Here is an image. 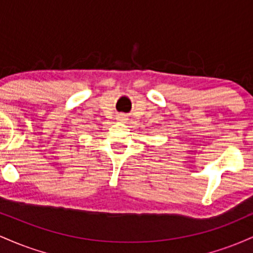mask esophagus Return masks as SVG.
<instances>
[{
	"label": "esophagus",
	"instance_id": "1",
	"mask_svg": "<svg viewBox=\"0 0 253 253\" xmlns=\"http://www.w3.org/2000/svg\"><path fill=\"white\" fill-rule=\"evenodd\" d=\"M118 121H120V123H125V121L127 120V118L125 117V115H118Z\"/></svg>",
	"mask_w": 253,
	"mask_h": 253
}]
</instances>
